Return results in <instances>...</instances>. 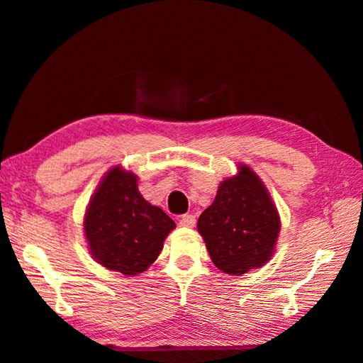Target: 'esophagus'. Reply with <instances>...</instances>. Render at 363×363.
Here are the masks:
<instances>
[{
  "label": "esophagus",
  "instance_id": "34e87169",
  "mask_svg": "<svg viewBox=\"0 0 363 363\" xmlns=\"http://www.w3.org/2000/svg\"><path fill=\"white\" fill-rule=\"evenodd\" d=\"M180 227H194L196 225V216H192V214H183L179 220Z\"/></svg>",
  "mask_w": 363,
  "mask_h": 363
}]
</instances>
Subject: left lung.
<instances>
[{
  "mask_svg": "<svg viewBox=\"0 0 363 363\" xmlns=\"http://www.w3.org/2000/svg\"><path fill=\"white\" fill-rule=\"evenodd\" d=\"M211 262L230 276L262 268L276 252L280 216L269 191L252 169L219 183L216 199L197 220Z\"/></svg>",
  "mask_w": 363,
  "mask_h": 363,
  "instance_id": "8db88e82",
  "label": "left lung"
}]
</instances>
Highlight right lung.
<instances>
[{
  "label": "right lung",
  "instance_id": "add662e5",
  "mask_svg": "<svg viewBox=\"0 0 363 363\" xmlns=\"http://www.w3.org/2000/svg\"><path fill=\"white\" fill-rule=\"evenodd\" d=\"M84 236L95 262L138 276L157 260L175 223L138 189V175L117 164L103 175L84 213Z\"/></svg>",
  "mask_w": 363,
  "mask_h": 363
}]
</instances>
